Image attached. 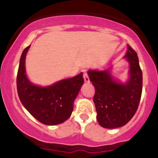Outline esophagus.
Here are the masks:
<instances>
[{
    "label": "esophagus",
    "mask_w": 158,
    "mask_h": 158,
    "mask_svg": "<svg viewBox=\"0 0 158 158\" xmlns=\"http://www.w3.org/2000/svg\"><path fill=\"white\" fill-rule=\"evenodd\" d=\"M83 77H84V81H85V83H89V82H90L89 76H88V74L86 73H84Z\"/></svg>",
    "instance_id": "esophagus-1"
}]
</instances>
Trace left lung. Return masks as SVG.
Listing matches in <instances>:
<instances>
[{"instance_id": "obj_1", "label": "left lung", "mask_w": 158, "mask_h": 158, "mask_svg": "<svg viewBox=\"0 0 158 158\" xmlns=\"http://www.w3.org/2000/svg\"><path fill=\"white\" fill-rule=\"evenodd\" d=\"M123 58L129 64V77L125 82L113 76L112 66L103 70H88L96 90L93 102L97 113L96 119L104 128L113 129L126 125L135 115L140 102L142 73L138 54L127 45Z\"/></svg>"}]
</instances>
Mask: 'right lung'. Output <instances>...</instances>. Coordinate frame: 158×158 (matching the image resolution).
<instances>
[{"mask_svg": "<svg viewBox=\"0 0 158 158\" xmlns=\"http://www.w3.org/2000/svg\"><path fill=\"white\" fill-rule=\"evenodd\" d=\"M31 45L23 50L16 78L19 98L23 107L42 123L54 126L70 117L73 103L84 84L83 73L60 80L53 85L40 86L32 83L26 73L25 59Z\"/></svg>", "mask_w": 158, "mask_h": 158, "instance_id": "obj_1", "label": "right lung"}]
</instances>
